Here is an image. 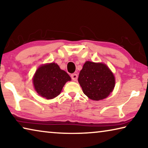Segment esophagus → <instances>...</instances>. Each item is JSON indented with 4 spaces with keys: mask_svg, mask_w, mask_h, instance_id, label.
<instances>
[{
    "mask_svg": "<svg viewBox=\"0 0 148 148\" xmlns=\"http://www.w3.org/2000/svg\"><path fill=\"white\" fill-rule=\"evenodd\" d=\"M71 77H72V80H74V81H76L77 79V74H72L71 75Z\"/></svg>",
    "mask_w": 148,
    "mask_h": 148,
    "instance_id": "1",
    "label": "esophagus"
}]
</instances>
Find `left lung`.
<instances>
[{
    "instance_id": "8db88e82",
    "label": "left lung",
    "mask_w": 148,
    "mask_h": 148,
    "mask_svg": "<svg viewBox=\"0 0 148 148\" xmlns=\"http://www.w3.org/2000/svg\"><path fill=\"white\" fill-rule=\"evenodd\" d=\"M78 82L84 93L94 101L102 100L113 91L115 77L106 64L86 61L80 71Z\"/></svg>"
}]
</instances>
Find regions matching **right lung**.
<instances>
[{
    "instance_id": "1",
    "label": "right lung",
    "mask_w": 148,
    "mask_h": 148,
    "mask_svg": "<svg viewBox=\"0 0 148 148\" xmlns=\"http://www.w3.org/2000/svg\"><path fill=\"white\" fill-rule=\"evenodd\" d=\"M71 78L59 65L51 62L41 65L34 75V89L40 96L52 99L61 93L62 87Z\"/></svg>"
}]
</instances>
